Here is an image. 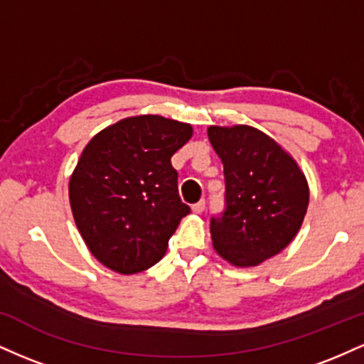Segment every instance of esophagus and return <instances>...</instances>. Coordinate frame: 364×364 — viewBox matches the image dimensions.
<instances>
[{"label": "esophagus", "instance_id": "esophagus-1", "mask_svg": "<svg viewBox=\"0 0 364 364\" xmlns=\"http://www.w3.org/2000/svg\"><path fill=\"white\" fill-rule=\"evenodd\" d=\"M191 210H193L195 214H202V212L205 210V200H200L198 203H195V205H191Z\"/></svg>", "mask_w": 364, "mask_h": 364}]
</instances>
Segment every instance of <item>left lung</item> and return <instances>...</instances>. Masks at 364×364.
Returning a JSON list of instances; mask_svg holds the SVG:
<instances>
[{
    "label": "left lung",
    "mask_w": 364,
    "mask_h": 364,
    "mask_svg": "<svg viewBox=\"0 0 364 364\" xmlns=\"http://www.w3.org/2000/svg\"><path fill=\"white\" fill-rule=\"evenodd\" d=\"M224 164V210L210 219L214 248L236 267H255L282 252L301 228L310 200L304 174L260 129L210 127Z\"/></svg>",
    "instance_id": "1"
}]
</instances>
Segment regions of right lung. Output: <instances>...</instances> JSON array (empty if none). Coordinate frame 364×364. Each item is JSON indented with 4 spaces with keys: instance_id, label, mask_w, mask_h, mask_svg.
<instances>
[{
    "instance_id": "add662e5",
    "label": "right lung",
    "mask_w": 364,
    "mask_h": 364,
    "mask_svg": "<svg viewBox=\"0 0 364 364\" xmlns=\"http://www.w3.org/2000/svg\"><path fill=\"white\" fill-rule=\"evenodd\" d=\"M190 124L145 114L102 129L83 149L70 178L78 231L102 265L136 274L164 257L190 214L171 157L191 139Z\"/></svg>"
}]
</instances>
